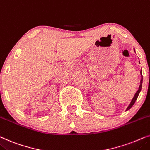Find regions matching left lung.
Masks as SVG:
<instances>
[{
  "instance_id": "1",
  "label": "left lung",
  "mask_w": 150,
  "mask_h": 150,
  "mask_svg": "<svg viewBox=\"0 0 150 150\" xmlns=\"http://www.w3.org/2000/svg\"><path fill=\"white\" fill-rule=\"evenodd\" d=\"M134 52H135V49H134ZM139 63H140V62H139ZM141 73V81H140V85H139V89H138V91H137V93H135L134 96V97L132 98V99L130 103H129L128 106H127V108H126V110H125V111L129 110L132 107V105L134 104L136 100H137V98H138V96H139V93H140V92L141 91V88H142V83H143V76H142V72H141V73Z\"/></svg>"
}]
</instances>
